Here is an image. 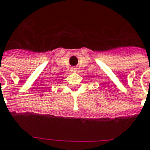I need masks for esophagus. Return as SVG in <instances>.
<instances>
[{"mask_svg":"<svg viewBox=\"0 0 150 150\" xmlns=\"http://www.w3.org/2000/svg\"><path fill=\"white\" fill-rule=\"evenodd\" d=\"M71 71H72V72H76V69L75 68V67H72V68H71Z\"/></svg>","mask_w":150,"mask_h":150,"instance_id":"1","label":"esophagus"}]
</instances>
